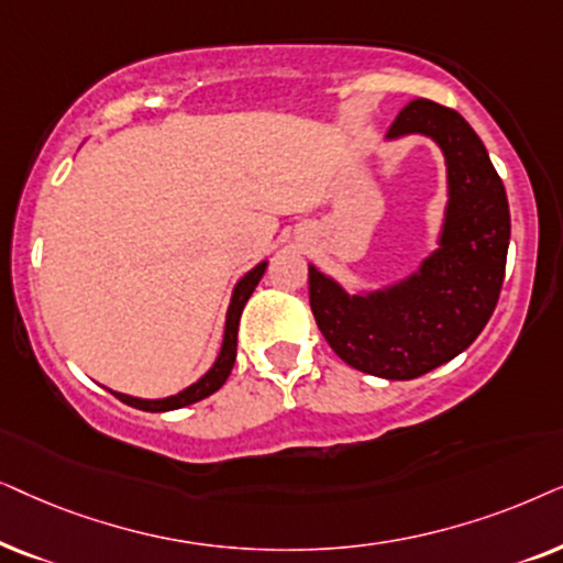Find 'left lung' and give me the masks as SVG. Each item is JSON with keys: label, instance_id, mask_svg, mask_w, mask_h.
<instances>
[{"label": "left lung", "instance_id": "1", "mask_svg": "<svg viewBox=\"0 0 563 563\" xmlns=\"http://www.w3.org/2000/svg\"><path fill=\"white\" fill-rule=\"evenodd\" d=\"M415 133L445 156L448 206L438 250L417 273L365 294H347L309 265L311 311L329 347L352 368L388 380L424 376L482 334L499 301L509 246L507 192L476 131L451 108L411 100L388 141Z\"/></svg>", "mask_w": 563, "mask_h": 563}]
</instances>
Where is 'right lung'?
<instances>
[{"mask_svg":"<svg viewBox=\"0 0 563 563\" xmlns=\"http://www.w3.org/2000/svg\"><path fill=\"white\" fill-rule=\"evenodd\" d=\"M265 269H267V262H260L257 267H252L250 273H246L242 280H239L234 286V294H231V303H229V311H227V327H223L221 352H219V357H216V363L211 365V371H208L206 376H200L192 386H187L185 391H179L175 396H167V399H139V396H129V394H118V391H112V394H115L123 404H129V407L144 409V411H172V409L190 407V404L206 399V396L219 391V388L227 384L231 368H234L236 332H239V319H242L244 303L250 301V296L254 294V288H257L262 275H265Z\"/></svg>","mask_w":563,"mask_h":563,"instance_id":"right-lung-1","label":"right lung"}]
</instances>
